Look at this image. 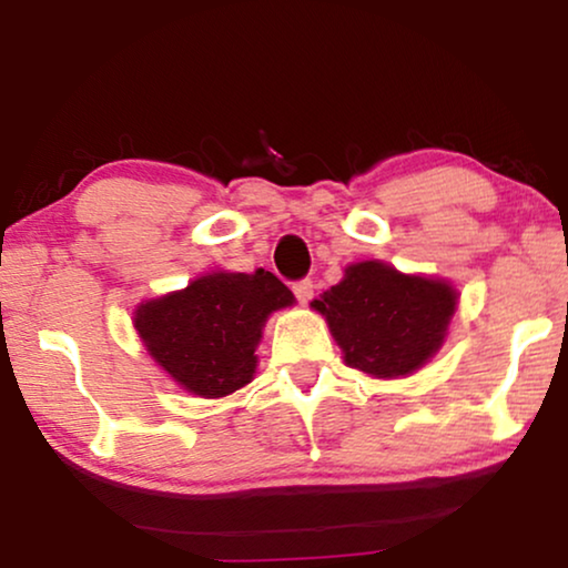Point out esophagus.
<instances>
[{"mask_svg": "<svg viewBox=\"0 0 568 568\" xmlns=\"http://www.w3.org/2000/svg\"><path fill=\"white\" fill-rule=\"evenodd\" d=\"M292 292L294 297H297L302 305H307L310 300H313V292H315V284L310 282V278H300V282L292 284Z\"/></svg>", "mask_w": 568, "mask_h": 568, "instance_id": "34e87169", "label": "esophagus"}]
</instances>
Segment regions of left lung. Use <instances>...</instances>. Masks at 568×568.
I'll list each match as a JSON object with an SVG mask.
<instances>
[{
	"mask_svg": "<svg viewBox=\"0 0 568 568\" xmlns=\"http://www.w3.org/2000/svg\"><path fill=\"white\" fill-rule=\"evenodd\" d=\"M313 307L325 317L348 367L372 377H403L445 344L457 307L449 282L400 274L383 261L346 266L344 278Z\"/></svg>",
	"mask_w": 568,
	"mask_h": 568,
	"instance_id": "8db88e82",
	"label": "left lung"
}]
</instances>
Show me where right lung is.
<instances>
[{"instance_id": "add662e5", "label": "right lung", "mask_w": 568, "mask_h": 568, "mask_svg": "<svg viewBox=\"0 0 568 568\" xmlns=\"http://www.w3.org/2000/svg\"><path fill=\"white\" fill-rule=\"evenodd\" d=\"M292 305L294 294L271 271H214L181 292L142 302L134 328L152 359L183 390L224 398L253 379L266 317Z\"/></svg>"}]
</instances>
